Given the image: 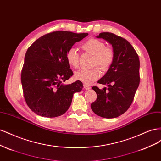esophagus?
I'll return each mask as SVG.
<instances>
[{"label":"esophagus","instance_id":"34e87169","mask_svg":"<svg viewBox=\"0 0 161 161\" xmlns=\"http://www.w3.org/2000/svg\"><path fill=\"white\" fill-rule=\"evenodd\" d=\"M83 86H84V89H85V90H89V89H91V86H89V85H84Z\"/></svg>","mask_w":161,"mask_h":161}]
</instances>
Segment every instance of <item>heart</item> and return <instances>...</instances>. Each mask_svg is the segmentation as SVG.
Masks as SVG:
<instances>
[{"instance_id":"b5f03b06","label":"heart","mask_w":161,"mask_h":161,"mask_svg":"<svg viewBox=\"0 0 161 161\" xmlns=\"http://www.w3.org/2000/svg\"><path fill=\"white\" fill-rule=\"evenodd\" d=\"M82 49L94 55L92 65H98L104 70L108 69L114 61V53L110 47H105V43L96 38H90L81 44ZM66 58L69 64L74 68L79 66V53L75 47L69 48L66 53ZM99 68L86 70L82 69L75 73V78L85 84H91L101 76Z\"/></svg>"}]
</instances>
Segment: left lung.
Masks as SVG:
<instances>
[{
	"mask_svg": "<svg viewBox=\"0 0 161 161\" xmlns=\"http://www.w3.org/2000/svg\"><path fill=\"white\" fill-rule=\"evenodd\" d=\"M97 38L104 39L113 47L114 61L98 83L107 85L103 89L92 86L97 98L91 105L94 113L102 118H114L128 109L140 83V60L137 53L124 38L103 32Z\"/></svg>",
	"mask_w": 161,
	"mask_h": 161,
	"instance_id": "1",
	"label": "left lung"
}]
</instances>
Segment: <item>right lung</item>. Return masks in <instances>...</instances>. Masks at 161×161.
Listing matches in <instances>:
<instances>
[{
	"instance_id": "1",
	"label": "right lung",
	"mask_w": 161,
	"mask_h": 161,
	"mask_svg": "<svg viewBox=\"0 0 161 161\" xmlns=\"http://www.w3.org/2000/svg\"><path fill=\"white\" fill-rule=\"evenodd\" d=\"M88 35L53 31L37 39L28 48L21 80L25 101L34 113L55 118L69 109L73 95L80 91L83 85L80 80L62 84L73 75L66 53L76 42Z\"/></svg>"
}]
</instances>
